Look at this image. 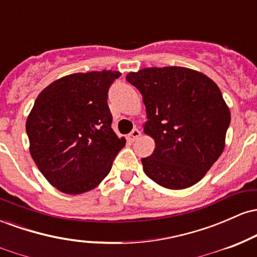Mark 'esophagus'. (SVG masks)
Here are the masks:
<instances>
[{"label": "esophagus", "instance_id": "1", "mask_svg": "<svg viewBox=\"0 0 257 257\" xmlns=\"http://www.w3.org/2000/svg\"><path fill=\"white\" fill-rule=\"evenodd\" d=\"M140 135H141V132L139 131V129L135 128V129H133V131L131 132V134L128 135V138H129V140L135 141L139 137H140Z\"/></svg>", "mask_w": 257, "mask_h": 257}]
</instances>
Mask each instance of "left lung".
Returning <instances> with one entry per match:
<instances>
[{
    "instance_id": "obj_1",
    "label": "left lung",
    "mask_w": 257,
    "mask_h": 257,
    "mask_svg": "<svg viewBox=\"0 0 257 257\" xmlns=\"http://www.w3.org/2000/svg\"><path fill=\"white\" fill-rule=\"evenodd\" d=\"M146 106L144 131L155 151L141 159L158 185L182 190L199 181L225 149L231 113L216 83L180 66L147 67L126 75Z\"/></svg>"
}]
</instances>
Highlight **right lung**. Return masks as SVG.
Instances as JSON below:
<instances>
[{"label": "right lung", "mask_w": 257, "mask_h": 257, "mask_svg": "<svg viewBox=\"0 0 257 257\" xmlns=\"http://www.w3.org/2000/svg\"><path fill=\"white\" fill-rule=\"evenodd\" d=\"M111 70L73 73L41 91L26 120L31 157L61 192L93 190L110 173L125 139L112 131L107 105Z\"/></svg>", "instance_id": "right-lung-1"}]
</instances>
